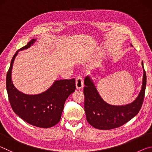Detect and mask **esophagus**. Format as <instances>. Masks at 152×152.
<instances>
[{"label": "esophagus", "instance_id": "34e87169", "mask_svg": "<svg viewBox=\"0 0 152 152\" xmlns=\"http://www.w3.org/2000/svg\"><path fill=\"white\" fill-rule=\"evenodd\" d=\"M84 86V82L83 78H82L81 76H78L76 79V89L80 90L82 88V87Z\"/></svg>", "mask_w": 152, "mask_h": 152}]
</instances>
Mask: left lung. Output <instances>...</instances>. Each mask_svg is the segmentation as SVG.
Returning a JSON list of instances; mask_svg holds the SVG:
<instances>
[{
	"label": "left lung",
	"instance_id": "obj_1",
	"mask_svg": "<svg viewBox=\"0 0 152 152\" xmlns=\"http://www.w3.org/2000/svg\"><path fill=\"white\" fill-rule=\"evenodd\" d=\"M143 83L138 96L132 103L115 106L107 103L98 92L90 76L84 79V110L86 120L92 127L102 130L119 127L137 115L142 106L146 87V73L143 68Z\"/></svg>",
	"mask_w": 152,
	"mask_h": 152
}]
</instances>
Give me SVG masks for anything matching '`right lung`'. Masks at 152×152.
<instances>
[{"mask_svg": "<svg viewBox=\"0 0 152 152\" xmlns=\"http://www.w3.org/2000/svg\"><path fill=\"white\" fill-rule=\"evenodd\" d=\"M35 40L31 39L15 53L7 74L6 87L12 109L18 116L35 127L49 128L60 121L64 103L76 90V82L74 78L56 80L48 91L35 95L24 94L15 88L11 78L15 58L20 50L29 48Z\"/></svg>", "mask_w": 152, "mask_h": 152, "instance_id": "obj_1", "label": "right lung"}]
</instances>
